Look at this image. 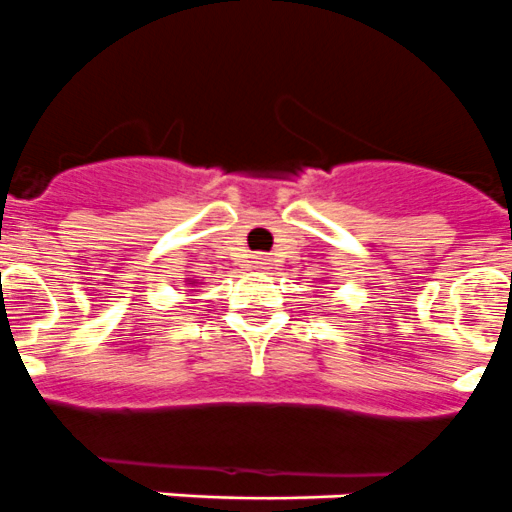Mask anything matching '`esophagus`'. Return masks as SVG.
<instances>
[{
    "mask_svg": "<svg viewBox=\"0 0 512 512\" xmlns=\"http://www.w3.org/2000/svg\"><path fill=\"white\" fill-rule=\"evenodd\" d=\"M268 265H270V260L265 255H255V257H252V268L268 270Z\"/></svg>",
    "mask_w": 512,
    "mask_h": 512,
    "instance_id": "1",
    "label": "esophagus"
}]
</instances>
